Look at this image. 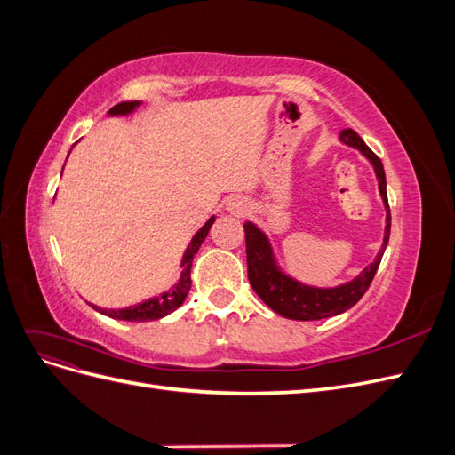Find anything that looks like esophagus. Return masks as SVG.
Listing matches in <instances>:
<instances>
[{"label":"esophagus","instance_id":"1","mask_svg":"<svg viewBox=\"0 0 455 455\" xmlns=\"http://www.w3.org/2000/svg\"><path fill=\"white\" fill-rule=\"evenodd\" d=\"M246 209H249V203H246L243 197H231L228 201V211L233 214H243Z\"/></svg>","mask_w":455,"mask_h":455}]
</instances>
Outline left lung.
Instances as JSON below:
<instances>
[{
  "instance_id": "left-lung-1",
  "label": "left lung",
  "mask_w": 455,
  "mask_h": 455,
  "mask_svg": "<svg viewBox=\"0 0 455 455\" xmlns=\"http://www.w3.org/2000/svg\"><path fill=\"white\" fill-rule=\"evenodd\" d=\"M339 140L355 149H359L361 154L374 164L379 194L385 204V211H387L381 251L378 252L376 259L359 273V277H355L353 281L343 283L334 288L309 286L292 277H288L286 273L281 271L277 261H275L273 249L266 233L252 222L244 224L246 266H249L251 286L254 288V292L261 298V301H264L267 307H271L275 313H279L286 316V319H292V321H321L351 309L368 291V286L379 267L385 246L389 243L391 212H389L387 182H385L383 164L379 157L363 142L361 136L355 131L351 129L341 131Z\"/></svg>"
}]
</instances>
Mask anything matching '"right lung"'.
I'll return each mask as SVG.
<instances>
[{"label": "right lung", "mask_w": 455, "mask_h": 455, "mask_svg": "<svg viewBox=\"0 0 455 455\" xmlns=\"http://www.w3.org/2000/svg\"><path fill=\"white\" fill-rule=\"evenodd\" d=\"M140 106L139 100L134 102H119L117 106H114L109 109V116H127L132 114L136 108ZM214 224V216L209 218V222H206L196 235L191 239V243L188 244V249L184 252L182 258V273H180V279L174 284V288H171L169 292H163L157 298H151L142 301L139 306H131L125 309H102V307H96L91 304L92 309H96L99 313L106 315V316H112V319L117 321H131V323H144V321H157L161 316L172 313L174 309L180 307L184 304V299L189 292L191 288V277H189V271H191V261H194V256L197 254L199 246L203 244L204 237L209 235V229Z\"/></svg>", "instance_id": "right-lung-1"}]
</instances>
